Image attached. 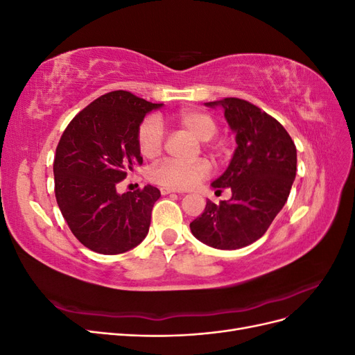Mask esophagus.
<instances>
[{
  "instance_id": "1",
  "label": "esophagus",
  "mask_w": 355,
  "mask_h": 355,
  "mask_svg": "<svg viewBox=\"0 0 355 355\" xmlns=\"http://www.w3.org/2000/svg\"><path fill=\"white\" fill-rule=\"evenodd\" d=\"M159 191H161V194H163V196H167V194H173V192H179V191H176V189H171V188H166V187H163V188H159Z\"/></svg>"
}]
</instances>
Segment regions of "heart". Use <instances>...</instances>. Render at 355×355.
Here are the masks:
<instances>
[{"label":"heart","mask_w":355,"mask_h":355,"mask_svg":"<svg viewBox=\"0 0 355 355\" xmlns=\"http://www.w3.org/2000/svg\"><path fill=\"white\" fill-rule=\"evenodd\" d=\"M173 121L187 130L189 135L197 137L198 141H210L218 133L216 118L206 111L184 110L173 116ZM137 146L141 154L153 159L157 158L164 146V133L159 123L154 116H148L139 125ZM211 173V166L206 159H198L196 163L184 164L173 159L161 161L149 171V178L157 185L171 189H191L197 187L200 182L207 179Z\"/></svg>","instance_id":"heart-1"}]
</instances>
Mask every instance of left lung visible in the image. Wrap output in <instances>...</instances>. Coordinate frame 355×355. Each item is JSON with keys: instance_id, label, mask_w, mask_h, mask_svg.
Returning <instances> with one entry per match:
<instances>
[{"instance_id": "8db88e82", "label": "left lung", "mask_w": 355, "mask_h": 355, "mask_svg": "<svg viewBox=\"0 0 355 355\" xmlns=\"http://www.w3.org/2000/svg\"><path fill=\"white\" fill-rule=\"evenodd\" d=\"M204 105L222 106L235 133L231 163L211 184L219 194L230 188L232 197L219 204L207 200L189 228L214 249H241L262 237L286 204L296 176V146L275 118L250 102L225 98Z\"/></svg>"}]
</instances>
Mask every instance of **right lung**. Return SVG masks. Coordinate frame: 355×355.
<instances>
[{"label": "right lung", "mask_w": 355, "mask_h": 355, "mask_svg": "<svg viewBox=\"0 0 355 355\" xmlns=\"http://www.w3.org/2000/svg\"><path fill=\"white\" fill-rule=\"evenodd\" d=\"M151 103L130 92L106 93L72 118L56 148L53 173L58 206L87 249L120 254L141 244L159 189L118 194L116 184L142 164L137 130Z\"/></svg>", "instance_id": "obj_1"}]
</instances>
